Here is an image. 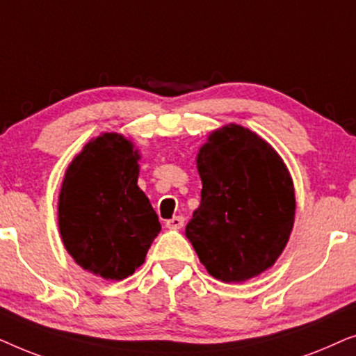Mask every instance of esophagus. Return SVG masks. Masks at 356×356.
I'll list each match as a JSON object with an SVG mask.
<instances>
[{"instance_id":"1","label":"esophagus","mask_w":356,"mask_h":356,"mask_svg":"<svg viewBox=\"0 0 356 356\" xmlns=\"http://www.w3.org/2000/svg\"><path fill=\"white\" fill-rule=\"evenodd\" d=\"M165 225H167V228H170V230H179V228L184 225V218L173 217V218H170V220L165 222Z\"/></svg>"}]
</instances>
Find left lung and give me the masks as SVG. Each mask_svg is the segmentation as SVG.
Returning <instances> with one entry per match:
<instances>
[{
  "label": "left lung",
  "mask_w": 356,
  "mask_h": 356,
  "mask_svg": "<svg viewBox=\"0 0 356 356\" xmlns=\"http://www.w3.org/2000/svg\"><path fill=\"white\" fill-rule=\"evenodd\" d=\"M201 204L186 225L199 261L225 284L274 266L295 222V189L280 155L248 128L227 124L199 149Z\"/></svg>",
  "instance_id": "8db88e82"
}]
</instances>
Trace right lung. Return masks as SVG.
<instances>
[{
  "instance_id": "right-lung-1",
  "label": "right lung",
  "mask_w": 356,
  "mask_h": 356,
  "mask_svg": "<svg viewBox=\"0 0 356 356\" xmlns=\"http://www.w3.org/2000/svg\"><path fill=\"white\" fill-rule=\"evenodd\" d=\"M139 159L124 136L104 133L72 159L61 184L63 245L82 269L106 280L133 275L162 230L138 186Z\"/></svg>"
}]
</instances>
